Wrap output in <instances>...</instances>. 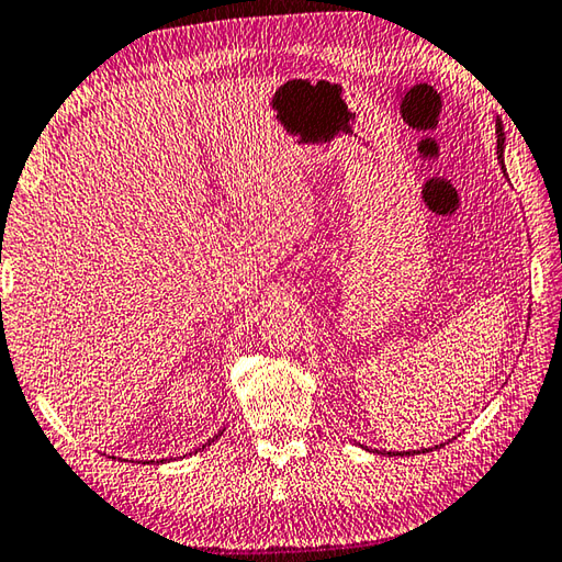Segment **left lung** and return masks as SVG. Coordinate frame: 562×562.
<instances>
[{
    "label": "left lung",
    "mask_w": 562,
    "mask_h": 562,
    "mask_svg": "<svg viewBox=\"0 0 562 562\" xmlns=\"http://www.w3.org/2000/svg\"><path fill=\"white\" fill-rule=\"evenodd\" d=\"M496 156H499V164H502V168H504V130H502V122L496 120ZM504 173H506V168H504ZM438 448V446H436ZM430 450V448H428ZM426 448H423V452H428ZM416 452V450H413ZM411 450H406V452H381V454H413ZM420 452V450H418Z\"/></svg>",
    "instance_id": "8db88e82"
}]
</instances>
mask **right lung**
Masks as SVG:
<instances>
[{
    "label": "right lung",
    "mask_w": 562,
    "mask_h": 562,
    "mask_svg": "<svg viewBox=\"0 0 562 562\" xmlns=\"http://www.w3.org/2000/svg\"><path fill=\"white\" fill-rule=\"evenodd\" d=\"M215 440H217V436H215L213 440H207V442H205V446H210V442H215ZM205 446H203V448H205ZM161 462H164V460H161Z\"/></svg>",
    "instance_id": "add662e5"
}]
</instances>
